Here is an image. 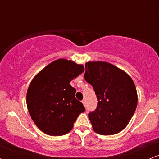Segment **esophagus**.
Returning a JSON list of instances; mask_svg holds the SVG:
<instances>
[{
	"mask_svg": "<svg viewBox=\"0 0 159 159\" xmlns=\"http://www.w3.org/2000/svg\"><path fill=\"white\" fill-rule=\"evenodd\" d=\"M81 102H82V103L84 104V106H86V99H85V98H84V99L82 100Z\"/></svg>",
	"mask_w": 159,
	"mask_h": 159,
	"instance_id": "34e87169",
	"label": "esophagus"
}]
</instances>
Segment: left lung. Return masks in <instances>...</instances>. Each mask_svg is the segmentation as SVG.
<instances>
[{"label":"left lung","instance_id":"left-lung-1","mask_svg":"<svg viewBox=\"0 0 159 159\" xmlns=\"http://www.w3.org/2000/svg\"><path fill=\"white\" fill-rule=\"evenodd\" d=\"M84 79L93 87L97 107L88 114L94 132L102 135L117 134L132 119L138 95L130 76L113 64L102 61L85 64Z\"/></svg>","mask_w":159,"mask_h":159}]
</instances>
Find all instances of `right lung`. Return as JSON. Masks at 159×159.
<instances>
[{
	"label": "right lung",
	"instance_id": "obj_1",
	"mask_svg": "<svg viewBox=\"0 0 159 159\" xmlns=\"http://www.w3.org/2000/svg\"><path fill=\"white\" fill-rule=\"evenodd\" d=\"M82 65L59 59L45 66L32 80L27 93V106L42 132L52 136L67 134L78 115L85 111L75 96L69 82L83 73Z\"/></svg>",
	"mask_w": 159,
	"mask_h": 159
}]
</instances>
